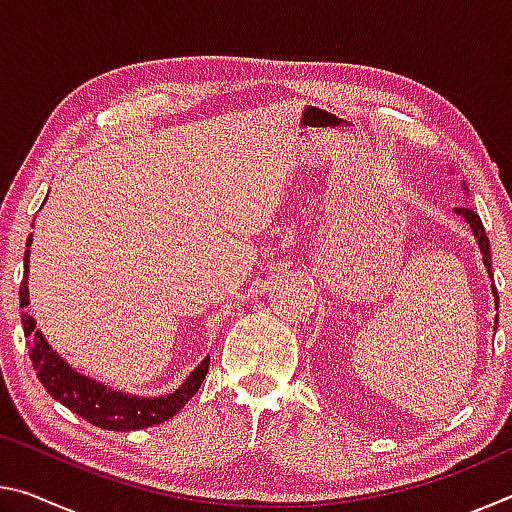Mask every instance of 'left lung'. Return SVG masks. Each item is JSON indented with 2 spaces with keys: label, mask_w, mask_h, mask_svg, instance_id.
Returning <instances> with one entry per match:
<instances>
[{
  "label": "left lung",
  "mask_w": 512,
  "mask_h": 512,
  "mask_svg": "<svg viewBox=\"0 0 512 512\" xmlns=\"http://www.w3.org/2000/svg\"><path fill=\"white\" fill-rule=\"evenodd\" d=\"M465 187V185H463ZM467 189V187H465ZM456 214H461L463 219L470 223V228H472V232H474V237H476V241H479V248H481V253H483V264H485V268H488V275L492 277V257H490V241H488V235H485V228H483V223H481V219H479V214H476L474 210H470V207H456L454 210ZM492 293H495V302L499 305V296H497V287H492ZM495 329H497V325H495Z\"/></svg>",
  "instance_id": "8db88e82"
}]
</instances>
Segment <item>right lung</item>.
Instances as JSON below:
<instances>
[{
  "label": "right lung",
  "mask_w": 512,
  "mask_h": 512,
  "mask_svg": "<svg viewBox=\"0 0 512 512\" xmlns=\"http://www.w3.org/2000/svg\"><path fill=\"white\" fill-rule=\"evenodd\" d=\"M31 241L33 235H29L27 253H24V280L20 282L22 309L29 305L27 275ZM22 327L24 336H27L33 368H36V375L40 384L47 388V393L60 404H65L69 411L79 413L83 420H88L94 427L108 431L146 429L173 418L198 393V388H201L207 375V368H210V357H205L198 363L192 375L183 381V386H178L173 393L162 397H137L119 393L115 388L99 384L97 379H90L81 375V372H76L65 359H60L51 350L45 336H42L40 329H36V320L27 311H22Z\"/></svg>",
  "instance_id": "right-lung-1"
}]
</instances>
